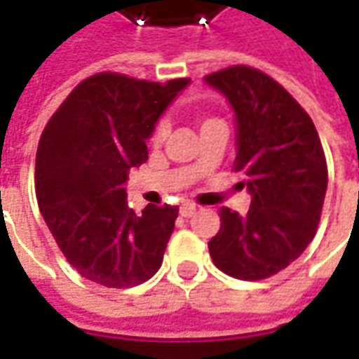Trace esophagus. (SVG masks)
<instances>
[{"instance_id": "obj_1", "label": "esophagus", "mask_w": 359, "mask_h": 359, "mask_svg": "<svg viewBox=\"0 0 359 359\" xmlns=\"http://www.w3.org/2000/svg\"><path fill=\"white\" fill-rule=\"evenodd\" d=\"M180 213H182V217H191V215H196L197 213V205H191V203H185L180 208Z\"/></svg>"}]
</instances>
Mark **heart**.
Instances as JSON below:
<instances>
[{"label":"heart","instance_id":"1","mask_svg":"<svg viewBox=\"0 0 359 359\" xmlns=\"http://www.w3.org/2000/svg\"><path fill=\"white\" fill-rule=\"evenodd\" d=\"M211 120H213V118H208V120H205L203 124H208V122H211ZM165 134H168V126H165V122H160V124H158V126L154 128V134H151V142H156V144H158V142H162L163 138H165Z\"/></svg>","mask_w":359,"mask_h":359}]
</instances>
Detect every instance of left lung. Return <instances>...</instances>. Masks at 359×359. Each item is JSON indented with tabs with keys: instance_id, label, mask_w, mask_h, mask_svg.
I'll use <instances>...</instances> for the list:
<instances>
[{
	"instance_id": "1",
	"label": "left lung",
	"mask_w": 359,
	"mask_h": 359,
	"mask_svg": "<svg viewBox=\"0 0 359 359\" xmlns=\"http://www.w3.org/2000/svg\"><path fill=\"white\" fill-rule=\"evenodd\" d=\"M235 112V172L251 208H221L208 243L219 271L243 280L276 275L304 252L318 227L328 168L314 122L269 74L229 67L205 76Z\"/></svg>"
}]
</instances>
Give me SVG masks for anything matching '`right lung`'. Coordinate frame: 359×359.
I'll use <instances>...</instances> for the list:
<instances>
[{"mask_svg":"<svg viewBox=\"0 0 359 359\" xmlns=\"http://www.w3.org/2000/svg\"><path fill=\"white\" fill-rule=\"evenodd\" d=\"M189 84L98 73L65 98L43 130L35 160L41 215L67 261L108 288L142 285L162 266L175 205L128 208L130 168L148 160L158 120Z\"/></svg>","mask_w":359,"mask_h":359,"instance_id":"1","label":"right lung"}]
</instances>
